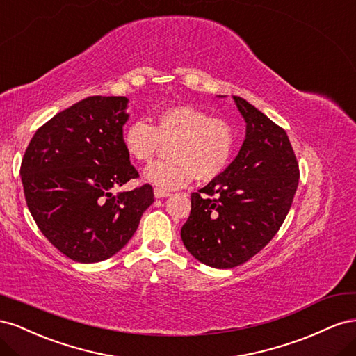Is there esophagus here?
<instances>
[{
	"label": "esophagus",
	"instance_id": "1",
	"mask_svg": "<svg viewBox=\"0 0 356 356\" xmlns=\"http://www.w3.org/2000/svg\"><path fill=\"white\" fill-rule=\"evenodd\" d=\"M154 194H155V198H165V197H170V192L168 191H164L161 188H155L154 189Z\"/></svg>",
	"mask_w": 356,
	"mask_h": 356
}]
</instances>
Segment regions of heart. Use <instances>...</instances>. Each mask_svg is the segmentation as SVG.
Returning a JSON list of instances; mask_svg holds the SVG:
<instances>
[{"label": "heart", "instance_id": "b5f03b06", "mask_svg": "<svg viewBox=\"0 0 356 356\" xmlns=\"http://www.w3.org/2000/svg\"><path fill=\"white\" fill-rule=\"evenodd\" d=\"M122 145L137 162H150L168 145L170 158L147 167L145 177L172 189L194 177L200 184L218 179L229 164L236 134L227 120L195 107L176 106L156 113L152 127L143 120L131 122L122 133Z\"/></svg>", "mask_w": 356, "mask_h": 356}]
</instances>
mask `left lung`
I'll use <instances>...</instances> for the list:
<instances>
[{"label": "left lung", "instance_id": "left-lung-1", "mask_svg": "<svg viewBox=\"0 0 356 356\" xmlns=\"http://www.w3.org/2000/svg\"><path fill=\"white\" fill-rule=\"evenodd\" d=\"M246 122L238 155L222 175L191 195L180 236L194 258L215 268L249 261L276 236L292 206L300 170L285 129L232 97Z\"/></svg>", "mask_w": 356, "mask_h": 356}]
</instances>
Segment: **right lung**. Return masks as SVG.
Wrapping results in <instances>:
<instances>
[{"instance_id":"1","label":"right lung","mask_w":356,"mask_h":356,"mask_svg":"<svg viewBox=\"0 0 356 356\" xmlns=\"http://www.w3.org/2000/svg\"><path fill=\"white\" fill-rule=\"evenodd\" d=\"M127 106L125 97H88L40 127L25 150L26 206L44 237L76 262L113 257L154 202L147 184L111 192L138 177L122 145Z\"/></svg>"}]
</instances>
